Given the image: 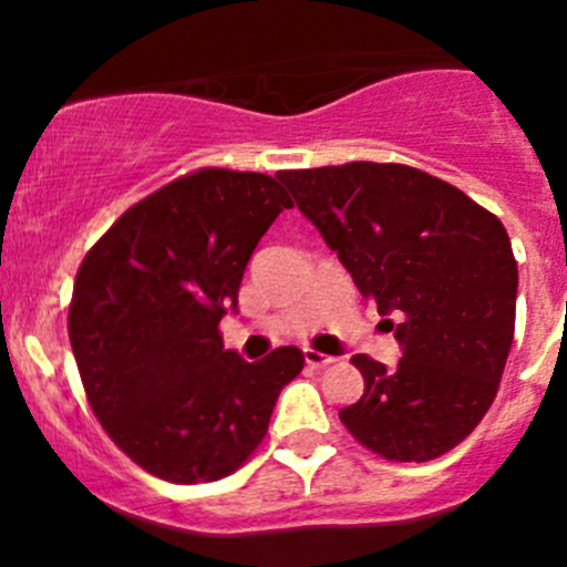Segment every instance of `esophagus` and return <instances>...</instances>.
<instances>
[{"instance_id":"esophagus-1","label":"esophagus","mask_w":567,"mask_h":567,"mask_svg":"<svg viewBox=\"0 0 567 567\" xmlns=\"http://www.w3.org/2000/svg\"><path fill=\"white\" fill-rule=\"evenodd\" d=\"M305 362L310 364V368L320 370V368H329V364H334L337 359L334 357H326V353H320V351H312V348H307V351H305Z\"/></svg>"}]
</instances>
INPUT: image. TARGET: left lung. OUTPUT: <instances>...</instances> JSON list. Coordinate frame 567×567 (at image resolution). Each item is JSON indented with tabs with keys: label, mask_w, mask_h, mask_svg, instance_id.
Listing matches in <instances>:
<instances>
[{
	"label": "left lung",
	"mask_w": 567,
	"mask_h": 567,
	"mask_svg": "<svg viewBox=\"0 0 567 567\" xmlns=\"http://www.w3.org/2000/svg\"><path fill=\"white\" fill-rule=\"evenodd\" d=\"M279 181L403 348L398 368L353 357L364 394L340 411L390 461H433L494 403L516 329L518 266L491 210L405 164L288 169Z\"/></svg>",
	"instance_id": "1"
}]
</instances>
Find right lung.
I'll return each instance as SVG.
<instances>
[{
  "label": "right lung",
  "mask_w": 567,
  "mask_h": 567,
  "mask_svg": "<svg viewBox=\"0 0 567 567\" xmlns=\"http://www.w3.org/2000/svg\"><path fill=\"white\" fill-rule=\"evenodd\" d=\"M290 205L271 175L197 169L131 205L79 266L68 312L79 375L145 472L181 485L236 472L305 368L293 346L244 362L219 334L251 251Z\"/></svg>",
  "instance_id": "obj_1"
}]
</instances>
